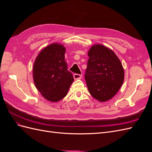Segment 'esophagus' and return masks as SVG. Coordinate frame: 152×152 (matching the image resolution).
<instances>
[{
    "label": "esophagus",
    "mask_w": 152,
    "mask_h": 152,
    "mask_svg": "<svg viewBox=\"0 0 152 152\" xmlns=\"http://www.w3.org/2000/svg\"><path fill=\"white\" fill-rule=\"evenodd\" d=\"M73 78H74L75 80L80 79L82 78V75L80 74H77V73H75V74L73 75Z\"/></svg>",
    "instance_id": "esophagus-1"
}]
</instances>
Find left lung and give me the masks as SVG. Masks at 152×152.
Wrapping results in <instances>:
<instances>
[{"label": "left lung", "mask_w": 152, "mask_h": 152, "mask_svg": "<svg viewBox=\"0 0 152 152\" xmlns=\"http://www.w3.org/2000/svg\"><path fill=\"white\" fill-rule=\"evenodd\" d=\"M85 79L89 93L101 102L111 99L121 87L124 70L120 59L112 49L102 44L92 45Z\"/></svg>", "instance_id": "8db88e82"}]
</instances>
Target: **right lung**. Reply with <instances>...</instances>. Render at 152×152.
Segmentation results:
<instances>
[{"label": "right lung", "instance_id": "add662e5", "mask_svg": "<svg viewBox=\"0 0 152 152\" xmlns=\"http://www.w3.org/2000/svg\"><path fill=\"white\" fill-rule=\"evenodd\" d=\"M64 45L53 43L42 49L37 56L33 67V79L36 88L43 97L57 102L68 94L74 80L68 70Z\"/></svg>", "mask_w": 152, "mask_h": 152}]
</instances>
